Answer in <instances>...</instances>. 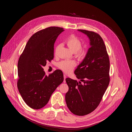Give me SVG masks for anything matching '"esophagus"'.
<instances>
[{"label": "esophagus", "instance_id": "obj_1", "mask_svg": "<svg viewBox=\"0 0 132 132\" xmlns=\"http://www.w3.org/2000/svg\"><path fill=\"white\" fill-rule=\"evenodd\" d=\"M64 81H63V82L65 83V82H66V80H65V79H66V75H65V74H64Z\"/></svg>", "mask_w": 132, "mask_h": 132}]
</instances>
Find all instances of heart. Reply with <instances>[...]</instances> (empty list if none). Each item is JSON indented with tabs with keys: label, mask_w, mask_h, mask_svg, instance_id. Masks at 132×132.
<instances>
[{
	"label": "heart",
	"mask_w": 132,
	"mask_h": 132,
	"mask_svg": "<svg viewBox=\"0 0 132 132\" xmlns=\"http://www.w3.org/2000/svg\"><path fill=\"white\" fill-rule=\"evenodd\" d=\"M66 43L69 48L74 52L75 57L80 61H82L86 57L88 51L86 48L82 47V42L78 37L74 35H70L66 40ZM59 44L55 50V54L61 47ZM76 66V62L73 60H64L58 64V67L65 73L70 72Z\"/></svg>",
	"instance_id": "1"
}]
</instances>
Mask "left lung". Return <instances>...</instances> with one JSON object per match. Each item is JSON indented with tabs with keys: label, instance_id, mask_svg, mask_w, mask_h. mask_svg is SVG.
Masks as SVG:
<instances>
[{
	"label": "left lung",
	"instance_id": "left-lung-1",
	"mask_svg": "<svg viewBox=\"0 0 132 132\" xmlns=\"http://www.w3.org/2000/svg\"><path fill=\"white\" fill-rule=\"evenodd\" d=\"M89 38L91 47L86 57L75 70L78 82L66 79L68 91L66 93L67 106L73 114L84 116L99 105L110 82V60L106 46L97 33L78 30Z\"/></svg>",
	"mask_w": 132,
	"mask_h": 132
}]
</instances>
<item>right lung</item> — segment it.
<instances>
[{"mask_svg": "<svg viewBox=\"0 0 132 132\" xmlns=\"http://www.w3.org/2000/svg\"><path fill=\"white\" fill-rule=\"evenodd\" d=\"M64 31L51 27L35 33L28 41L18 63L17 87L25 103L40 109L48 102L52 94L64 80L62 70L46 76L43 67L54 58V45Z\"/></svg>", "mask_w": 132, "mask_h": 132, "instance_id": "obj_1", "label": "right lung"}]
</instances>
